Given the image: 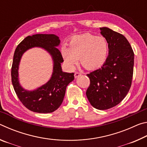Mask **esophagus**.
Listing matches in <instances>:
<instances>
[{"label":"esophagus","instance_id":"34e87169","mask_svg":"<svg viewBox=\"0 0 147 147\" xmlns=\"http://www.w3.org/2000/svg\"><path fill=\"white\" fill-rule=\"evenodd\" d=\"M81 75H82V73H79V72H75V73H74V77H75V78H78V77L80 76Z\"/></svg>","mask_w":147,"mask_h":147}]
</instances>
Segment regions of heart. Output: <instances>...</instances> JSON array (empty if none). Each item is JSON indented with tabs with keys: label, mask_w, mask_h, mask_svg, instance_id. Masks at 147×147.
Returning a JSON list of instances; mask_svg holds the SVG:
<instances>
[{
	"label": "heart",
	"mask_w": 147,
	"mask_h": 147,
	"mask_svg": "<svg viewBox=\"0 0 147 147\" xmlns=\"http://www.w3.org/2000/svg\"><path fill=\"white\" fill-rule=\"evenodd\" d=\"M69 47H63L61 49L65 63L73 68L80 58L82 65L88 70L102 65L109 51L108 42L104 37L91 34L73 37L69 41Z\"/></svg>",
	"instance_id": "obj_1"
}]
</instances>
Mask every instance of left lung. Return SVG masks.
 I'll list each match as a JSON object with an SVG mask.
<instances>
[{"instance_id":"8db88e82","label":"left lung","mask_w":147,"mask_h":147,"mask_svg":"<svg viewBox=\"0 0 147 147\" xmlns=\"http://www.w3.org/2000/svg\"><path fill=\"white\" fill-rule=\"evenodd\" d=\"M109 45V55L100 68L87 74L90 85L86 96L94 108L105 110L119 104L128 94L133 77L134 53L123 35L100 28Z\"/></svg>"}]
</instances>
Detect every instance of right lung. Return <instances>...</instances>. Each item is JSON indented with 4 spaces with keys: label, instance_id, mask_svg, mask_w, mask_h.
Here are the masks:
<instances>
[{
    "label": "right lung",
    "instance_id": "right-lung-1",
    "mask_svg": "<svg viewBox=\"0 0 147 147\" xmlns=\"http://www.w3.org/2000/svg\"><path fill=\"white\" fill-rule=\"evenodd\" d=\"M60 40L54 34H35L24 38L15 51L11 75L14 90L22 104L29 110L40 113H52L62 103L66 88L73 80L74 73L62 71L61 63L63 61L59 50L56 47ZM39 46L47 49L51 54L54 61L53 73L47 84L36 90L28 92L21 88L18 80V68L20 59L26 49Z\"/></svg>",
    "mask_w": 147,
    "mask_h": 147
}]
</instances>
